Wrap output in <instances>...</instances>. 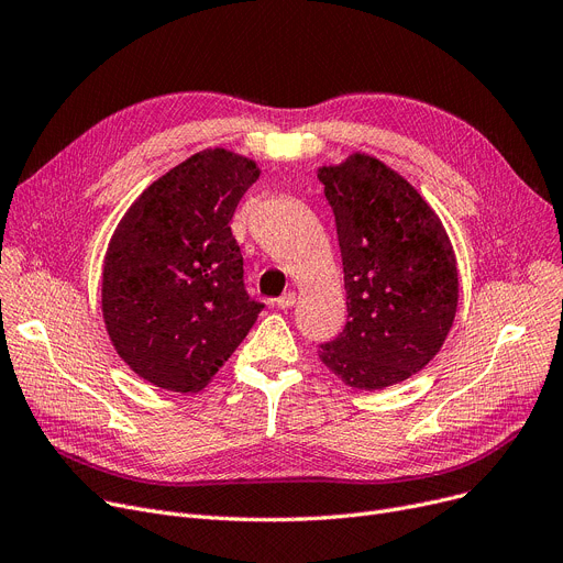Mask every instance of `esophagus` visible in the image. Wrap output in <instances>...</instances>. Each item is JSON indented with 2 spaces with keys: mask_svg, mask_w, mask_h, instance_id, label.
I'll use <instances>...</instances> for the list:
<instances>
[{
  "mask_svg": "<svg viewBox=\"0 0 563 563\" xmlns=\"http://www.w3.org/2000/svg\"><path fill=\"white\" fill-rule=\"evenodd\" d=\"M294 303H297V294H294V291L283 294V297L276 301V306H278L280 310H287V308H291Z\"/></svg>",
  "mask_w": 563,
  "mask_h": 563,
  "instance_id": "obj_1",
  "label": "esophagus"
}]
</instances>
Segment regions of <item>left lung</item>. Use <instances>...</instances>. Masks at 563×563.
Wrapping results in <instances>:
<instances>
[{
  "label": "left lung",
  "instance_id": "1",
  "mask_svg": "<svg viewBox=\"0 0 563 563\" xmlns=\"http://www.w3.org/2000/svg\"><path fill=\"white\" fill-rule=\"evenodd\" d=\"M344 266V331L319 358L353 390H383L424 369L459 306L450 234L404 175L367 155L319 166Z\"/></svg>",
  "mask_w": 563,
  "mask_h": 563
}]
</instances>
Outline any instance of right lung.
<instances>
[{"instance_id":"obj_1","label":"right lung","mask_w":563,"mask_h":563,"mask_svg":"<svg viewBox=\"0 0 563 563\" xmlns=\"http://www.w3.org/2000/svg\"><path fill=\"white\" fill-rule=\"evenodd\" d=\"M255 159L207 147L147 187L118 221L102 264V319L121 361L153 386L200 393L253 329L230 221Z\"/></svg>"}]
</instances>
